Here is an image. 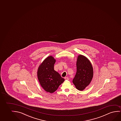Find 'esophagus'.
I'll return each mask as SVG.
<instances>
[{"mask_svg":"<svg viewBox=\"0 0 121 121\" xmlns=\"http://www.w3.org/2000/svg\"><path fill=\"white\" fill-rule=\"evenodd\" d=\"M64 78H65V80H69V78H68V77H65Z\"/></svg>","mask_w":121,"mask_h":121,"instance_id":"esophagus-1","label":"esophagus"}]
</instances>
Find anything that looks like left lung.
Wrapping results in <instances>:
<instances>
[{
	"label": "left lung",
	"instance_id": "obj_1",
	"mask_svg": "<svg viewBox=\"0 0 121 121\" xmlns=\"http://www.w3.org/2000/svg\"><path fill=\"white\" fill-rule=\"evenodd\" d=\"M77 72L73 82L78 90H83L90 84L93 76L92 64L87 58L79 55L76 62Z\"/></svg>",
	"mask_w": 121,
	"mask_h": 121
}]
</instances>
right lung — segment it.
Wrapping results in <instances>:
<instances>
[{
	"mask_svg": "<svg viewBox=\"0 0 121 121\" xmlns=\"http://www.w3.org/2000/svg\"><path fill=\"white\" fill-rule=\"evenodd\" d=\"M56 61L53 56H48L41 63L38 69V79L39 83L46 92L51 93L55 92L65 80L54 70Z\"/></svg>",
	"mask_w": 121,
	"mask_h": 121,
	"instance_id": "obj_1",
	"label": "right lung"
}]
</instances>
